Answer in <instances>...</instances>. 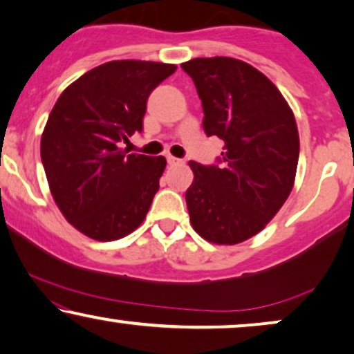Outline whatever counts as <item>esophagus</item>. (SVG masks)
Returning <instances> with one entry per match:
<instances>
[{"label": "esophagus", "mask_w": 354, "mask_h": 354, "mask_svg": "<svg viewBox=\"0 0 354 354\" xmlns=\"http://www.w3.org/2000/svg\"><path fill=\"white\" fill-rule=\"evenodd\" d=\"M167 162H168V165H180V163H183V160L173 157V155H167Z\"/></svg>", "instance_id": "34e87169"}]
</instances>
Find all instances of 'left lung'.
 Instances as JSON below:
<instances>
[{
    "mask_svg": "<svg viewBox=\"0 0 354 354\" xmlns=\"http://www.w3.org/2000/svg\"><path fill=\"white\" fill-rule=\"evenodd\" d=\"M191 75L207 136L225 142L214 165L189 162L186 204L194 230L215 244L246 241L275 216L293 189L299 136L293 111L273 84L234 58H196Z\"/></svg>",
    "mask_w": 354,
    "mask_h": 354,
    "instance_id": "1",
    "label": "left lung"
}]
</instances>
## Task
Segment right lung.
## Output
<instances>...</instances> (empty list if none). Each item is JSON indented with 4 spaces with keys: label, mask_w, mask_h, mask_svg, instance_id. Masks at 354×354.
Segmentation results:
<instances>
[{
    "label": "right lung",
    "mask_w": 354,
    "mask_h": 354,
    "mask_svg": "<svg viewBox=\"0 0 354 354\" xmlns=\"http://www.w3.org/2000/svg\"><path fill=\"white\" fill-rule=\"evenodd\" d=\"M176 66L110 61L61 93L41 134L40 155L56 205L74 228L115 241L142 223L167 160L131 153L150 93Z\"/></svg>",
    "instance_id": "add662e5"
}]
</instances>
